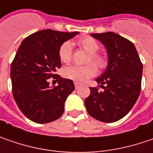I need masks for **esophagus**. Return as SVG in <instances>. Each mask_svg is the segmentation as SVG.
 <instances>
[{
  "instance_id": "1",
  "label": "esophagus",
  "mask_w": 153,
  "mask_h": 153,
  "mask_svg": "<svg viewBox=\"0 0 153 153\" xmlns=\"http://www.w3.org/2000/svg\"><path fill=\"white\" fill-rule=\"evenodd\" d=\"M74 86H75V89H79L80 87V85L79 83H77V82H74Z\"/></svg>"
}]
</instances>
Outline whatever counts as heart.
<instances>
[{"mask_svg":"<svg viewBox=\"0 0 153 153\" xmlns=\"http://www.w3.org/2000/svg\"><path fill=\"white\" fill-rule=\"evenodd\" d=\"M77 45L89 53L86 62H92L100 70L106 68L108 66V57L103 53L98 52L99 43L94 38L84 37L77 41ZM58 56L62 63H69L73 57V44L69 41L64 42L58 50ZM92 64L85 66H70L62 70V75L77 83H83L97 74V67Z\"/></svg>","mask_w":153,"mask_h":153,"instance_id":"1","label":"heart"}]
</instances>
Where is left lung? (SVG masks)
I'll list each match as a JSON object with an SVG mask.
<instances>
[{
    "mask_svg": "<svg viewBox=\"0 0 153 153\" xmlns=\"http://www.w3.org/2000/svg\"><path fill=\"white\" fill-rule=\"evenodd\" d=\"M105 46L108 66L96 81L103 91L90 87L85 99L90 116L103 123H114L126 116L140 96L143 65L131 41L114 32L91 33Z\"/></svg>",
    "mask_w": 153,
    "mask_h": 153,
    "instance_id": "obj_1",
    "label": "left lung"
}]
</instances>
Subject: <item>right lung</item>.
Listing matches in <instances>:
<instances>
[{"mask_svg":"<svg viewBox=\"0 0 153 153\" xmlns=\"http://www.w3.org/2000/svg\"><path fill=\"white\" fill-rule=\"evenodd\" d=\"M79 32H63L48 29L25 37L11 64L13 96L19 109L30 121L48 123L63 114L64 103L74 90V82L56 72L62 63L60 46ZM58 80L50 88L48 79Z\"/></svg>","mask_w":153,"mask_h":153,"instance_id":"add662e5","label":"right lung"}]
</instances>
